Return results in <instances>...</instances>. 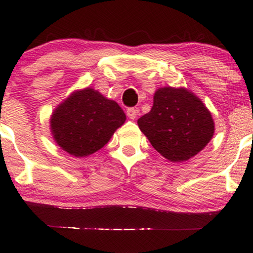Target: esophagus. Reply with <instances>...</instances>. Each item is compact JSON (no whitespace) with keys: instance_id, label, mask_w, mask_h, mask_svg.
<instances>
[{"instance_id":"esophagus-1","label":"esophagus","mask_w":253,"mask_h":253,"mask_svg":"<svg viewBox=\"0 0 253 253\" xmlns=\"http://www.w3.org/2000/svg\"><path fill=\"white\" fill-rule=\"evenodd\" d=\"M126 113H127V117H128L129 119L134 120L137 116V110H136V108H134V107H129V108H127Z\"/></svg>"}]
</instances>
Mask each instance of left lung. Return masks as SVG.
Segmentation results:
<instances>
[{"instance_id": "obj_1", "label": "left lung", "mask_w": 253, "mask_h": 253, "mask_svg": "<svg viewBox=\"0 0 253 253\" xmlns=\"http://www.w3.org/2000/svg\"><path fill=\"white\" fill-rule=\"evenodd\" d=\"M152 146L171 162L187 161L213 135V120L202 101L184 88L164 87L154 94L152 110L137 120Z\"/></svg>"}]
</instances>
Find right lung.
Instances as JSON below:
<instances>
[{
    "label": "right lung",
    "instance_id": "right-lung-1",
    "mask_svg": "<svg viewBox=\"0 0 253 253\" xmlns=\"http://www.w3.org/2000/svg\"><path fill=\"white\" fill-rule=\"evenodd\" d=\"M125 120L126 116L116 101L88 87L57 107L51 117V129L65 152L83 158L103 148Z\"/></svg>",
    "mask_w": 253,
    "mask_h": 253
}]
</instances>
